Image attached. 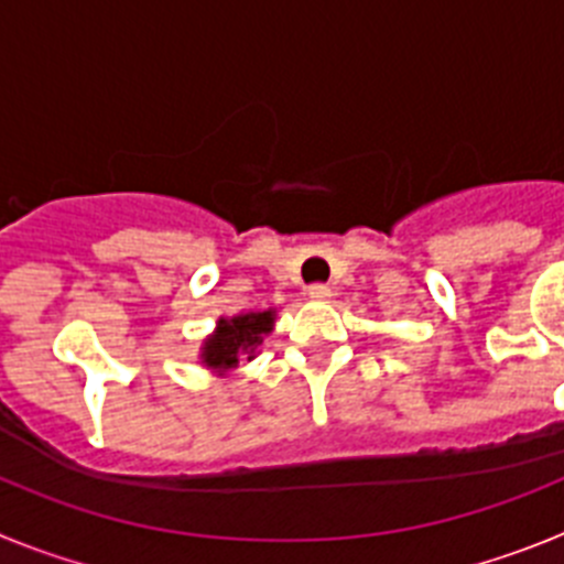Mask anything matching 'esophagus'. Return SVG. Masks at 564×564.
I'll return each instance as SVG.
<instances>
[{
    "label": "esophagus",
    "mask_w": 564,
    "mask_h": 564,
    "mask_svg": "<svg viewBox=\"0 0 564 564\" xmlns=\"http://www.w3.org/2000/svg\"><path fill=\"white\" fill-rule=\"evenodd\" d=\"M307 296H311L313 302H325V299H330V288H327V285H311V288H307Z\"/></svg>",
    "instance_id": "34e87169"
}]
</instances>
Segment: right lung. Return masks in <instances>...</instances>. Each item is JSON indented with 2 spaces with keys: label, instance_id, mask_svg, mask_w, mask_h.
<instances>
[{
  "label": "right lung",
  "instance_id": "right-lung-1",
  "mask_svg": "<svg viewBox=\"0 0 564 564\" xmlns=\"http://www.w3.org/2000/svg\"><path fill=\"white\" fill-rule=\"evenodd\" d=\"M276 311H246L237 316L217 318L212 336L200 344V364L214 376H228L237 370L239 361H253L259 352V344L273 330Z\"/></svg>",
  "mask_w": 564,
  "mask_h": 564
}]
</instances>
